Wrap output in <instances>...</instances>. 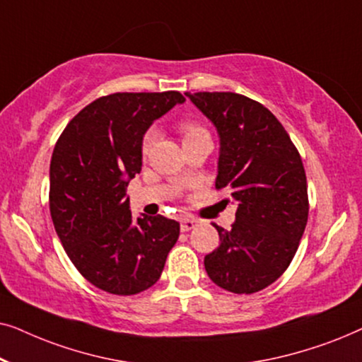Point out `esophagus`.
<instances>
[{
	"label": "esophagus",
	"instance_id": "1",
	"mask_svg": "<svg viewBox=\"0 0 362 362\" xmlns=\"http://www.w3.org/2000/svg\"><path fill=\"white\" fill-rule=\"evenodd\" d=\"M196 226H197V221L194 219V217H185V219H181V230L182 232L194 229Z\"/></svg>",
	"mask_w": 362,
	"mask_h": 362
}]
</instances>
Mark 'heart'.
<instances>
[{"label": "heart", "mask_w": 362, "mask_h": 362, "mask_svg": "<svg viewBox=\"0 0 362 362\" xmlns=\"http://www.w3.org/2000/svg\"><path fill=\"white\" fill-rule=\"evenodd\" d=\"M181 132H182V136H185V140L187 138H192V136H197V135H202V133H207L204 128L197 125V123H192V122H186L181 125ZM158 138V132L155 128H150V130H146L145 135H143V140H141V155L146 156L148 153L151 151L153 145H155Z\"/></svg>", "instance_id": "obj_1"}]
</instances>
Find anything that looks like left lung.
<instances>
[{"mask_svg": "<svg viewBox=\"0 0 362 362\" xmlns=\"http://www.w3.org/2000/svg\"><path fill=\"white\" fill-rule=\"evenodd\" d=\"M186 95L221 136L216 189L227 187L239 202L232 229L216 226L221 245L204 257L206 272L227 291L255 293L288 269L305 232L310 204L301 156L262 103L234 92Z\"/></svg>", "mask_w": 362, "mask_h": 362, "instance_id": "obj_1", "label": "left lung"}]
</instances>
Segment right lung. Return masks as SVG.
<instances>
[{
    "mask_svg": "<svg viewBox=\"0 0 362 362\" xmlns=\"http://www.w3.org/2000/svg\"><path fill=\"white\" fill-rule=\"evenodd\" d=\"M185 100L176 90L100 97L67 123L54 148V227L83 279L112 295L155 285L180 237V222L163 216L133 221L127 186L141 171L145 132Z\"/></svg>",
    "mask_w": 362,
    "mask_h": 362,
    "instance_id": "add662e5",
    "label": "right lung"
}]
</instances>
